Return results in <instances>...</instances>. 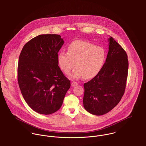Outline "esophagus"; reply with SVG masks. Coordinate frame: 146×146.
Returning a JSON list of instances; mask_svg holds the SVG:
<instances>
[{"label":"esophagus","instance_id":"esophagus-1","mask_svg":"<svg viewBox=\"0 0 146 146\" xmlns=\"http://www.w3.org/2000/svg\"><path fill=\"white\" fill-rule=\"evenodd\" d=\"M71 85H72V86H73V87H74V86H75L78 85V84H77L76 82H73L72 83V84H71Z\"/></svg>","mask_w":146,"mask_h":146}]
</instances>
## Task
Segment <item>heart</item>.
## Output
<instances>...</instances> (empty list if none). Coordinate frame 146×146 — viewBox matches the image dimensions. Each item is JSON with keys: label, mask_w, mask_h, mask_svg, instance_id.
Here are the masks:
<instances>
[{"label": "heart", "mask_w": 146, "mask_h": 146, "mask_svg": "<svg viewBox=\"0 0 146 146\" xmlns=\"http://www.w3.org/2000/svg\"><path fill=\"white\" fill-rule=\"evenodd\" d=\"M106 58V53L103 48L86 41L76 40L68 46L67 53L60 52L58 54V64L66 74L70 72L75 65L76 68L71 74L75 79L83 77L91 79L100 72Z\"/></svg>", "instance_id": "b5f03b06"}]
</instances>
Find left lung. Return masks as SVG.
I'll return each instance as SVG.
<instances>
[{"label": "left lung", "instance_id": "left-lung-1", "mask_svg": "<svg viewBox=\"0 0 146 146\" xmlns=\"http://www.w3.org/2000/svg\"><path fill=\"white\" fill-rule=\"evenodd\" d=\"M106 62L100 72L84 84L85 109L96 116L104 115L114 108L125 92L128 73L127 55L111 36Z\"/></svg>", "mask_w": 146, "mask_h": 146}]
</instances>
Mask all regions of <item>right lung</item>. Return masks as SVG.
<instances>
[{"label": "right lung", "instance_id": "1", "mask_svg": "<svg viewBox=\"0 0 146 146\" xmlns=\"http://www.w3.org/2000/svg\"><path fill=\"white\" fill-rule=\"evenodd\" d=\"M64 43L58 34H42L30 40L20 53L19 85L28 105L38 113L50 115L58 111L70 87L58 64Z\"/></svg>", "mask_w": 146, "mask_h": 146}]
</instances>
